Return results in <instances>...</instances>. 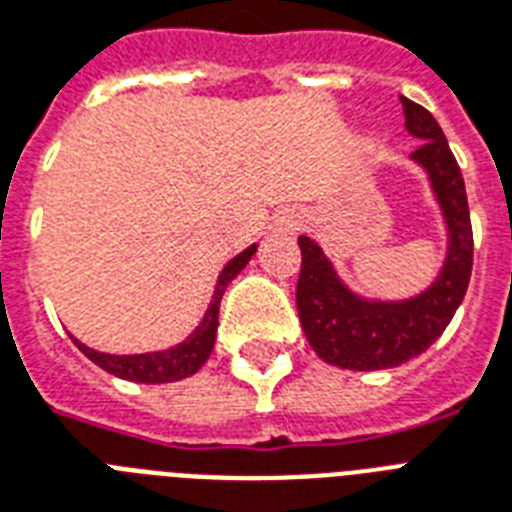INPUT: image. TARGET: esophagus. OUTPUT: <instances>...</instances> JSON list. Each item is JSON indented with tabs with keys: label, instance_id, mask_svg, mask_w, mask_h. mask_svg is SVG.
<instances>
[{
	"label": "esophagus",
	"instance_id": "1",
	"mask_svg": "<svg viewBox=\"0 0 512 512\" xmlns=\"http://www.w3.org/2000/svg\"><path fill=\"white\" fill-rule=\"evenodd\" d=\"M298 224H301V216L298 214H282L280 219H277V230L280 232H293V230H298Z\"/></svg>",
	"mask_w": 512,
	"mask_h": 512
}]
</instances>
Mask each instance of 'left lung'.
Masks as SVG:
<instances>
[{
    "label": "left lung",
    "instance_id": "left-lung-1",
    "mask_svg": "<svg viewBox=\"0 0 512 512\" xmlns=\"http://www.w3.org/2000/svg\"><path fill=\"white\" fill-rule=\"evenodd\" d=\"M402 108L407 132L420 140L410 158L428 171L447 224V259L431 288L415 298L367 301L343 285L320 245L298 237V320L317 357L343 370H388L423 354L463 304L473 269V230L460 166L436 118L407 97Z\"/></svg>",
    "mask_w": 512,
    "mask_h": 512
}]
</instances>
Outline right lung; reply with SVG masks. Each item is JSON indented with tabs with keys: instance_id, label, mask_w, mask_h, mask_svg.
Listing matches in <instances>:
<instances>
[{
	"instance_id": "obj_1",
	"label": "right lung",
	"mask_w": 512,
	"mask_h": 512,
	"mask_svg": "<svg viewBox=\"0 0 512 512\" xmlns=\"http://www.w3.org/2000/svg\"><path fill=\"white\" fill-rule=\"evenodd\" d=\"M253 253H256V245L245 248L243 253H237L235 259L222 269V275L216 280L214 298H211L203 320L177 346L163 351H147V354H105V351L89 349V346H84L76 338H73V343L84 351V357H89L94 365L102 367L110 375H116V378L134 380V383H174V380L190 378L211 357L216 341V327H219V304H222L224 290L243 272V267L251 261Z\"/></svg>"
}]
</instances>
